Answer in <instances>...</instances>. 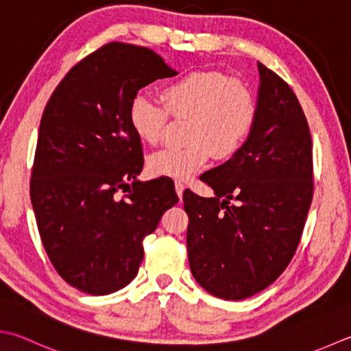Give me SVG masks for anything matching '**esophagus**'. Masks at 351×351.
<instances>
[{
	"label": "esophagus",
	"instance_id": "obj_1",
	"mask_svg": "<svg viewBox=\"0 0 351 351\" xmlns=\"http://www.w3.org/2000/svg\"><path fill=\"white\" fill-rule=\"evenodd\" d=\"M184 189H185V185H184L181 181H176V182H175V190H176V195H178V197L181 199V201H182V193H184Z\"/></svg>",
	"mask_w": 351,
	"mask_h": 351
}]
</instances>
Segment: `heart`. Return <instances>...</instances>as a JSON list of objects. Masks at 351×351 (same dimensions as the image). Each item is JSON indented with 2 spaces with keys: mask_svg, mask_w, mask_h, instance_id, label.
Here are the masks:
<instances>
[{
  "mask_svg": "<svg viewBox=\"0 0 351 351\" xmlns=\"http://www.w3.org/2000/svg\"><path fill=\"white\" fill-rule=\"evenodd\" d=\"M164 108L136 95L129 108V123L143 144L155 146L164 136L169 116L185 121L181 147L162 149L149 156L154 176L187 178L201 170L215 154L221 160L236 155L256 121L257 103L242 80L221 71H191L169 82L160 91Z\"/></svg>",
  "mask_w": 351,
  "mask_h": 351,
  "instance_id": "obj_1",
  "label": "heart"
}]
</instances>
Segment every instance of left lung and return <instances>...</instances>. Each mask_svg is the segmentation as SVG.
<instances>
[{
  "label": "left lung",
  "instance_id": "left-lung-1",
  "mask_svg": "<svg viewBox=\"0 0 351 351\" xmlns=\"http://www.w3.org/2000/svg\"><path fill=\"white\" fill-rule=\"evenodd\" d=\"M256 121L231 160L201 176L213 197L184 191L195 280L222 300L276 281L298 248L313 195L312 136L291 86L263 64ZM234 198L239 204L231 206Z\"/></svg>",
  "mask_w": 351,
  "mask_h": 351
}]
</instances>
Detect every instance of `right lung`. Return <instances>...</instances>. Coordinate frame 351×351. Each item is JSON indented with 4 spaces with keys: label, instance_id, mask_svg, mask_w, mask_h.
Here are the masks:
<instances>
[{
    "label": "right lung",
    "instance_id": "1",
    "mask_svg": "<svg viewBox=\"0 0 351 351\" xmlns=\"http://www.w3.org/2000/svg\"><path fill=\"white\" fill-rule=\"evenodd\" d=\"M176 74L146 47L111 43L75 64L47 103L30 197L47 256L75 289L108 295L129 285L143 239L180 201L169 181L136 180L143 147L129 123L140 89Z\"/></svg>",
    "mask_w": 351,
    "mask_h": 351
}]
</instances>
